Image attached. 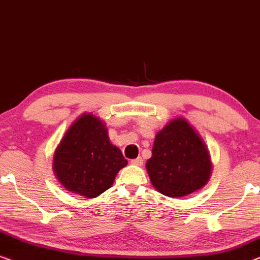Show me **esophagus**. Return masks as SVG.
Masks as SVG:
<instances>
[{
  "label": "esophagus",
  "mask_w": 260,
  "mask_h": 260,
  "mask_svg": "<svg viewBox=\"0 0 260 260\" xmlns=\"http://www.w3.org/2000/svg\"><path fill=\"white\" fill-rule=\"evenodd\" d=\"M131 164H132V165H135V166H141L142 164H144V160H142L141 156H139V158H137V159L131 160Z\"/></svg>",
  "instance_id": "34e87169"
}]
</instances>
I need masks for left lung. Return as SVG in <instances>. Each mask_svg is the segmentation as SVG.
<instances>
[{
  "label": "left lung",
  "mask_w": 260,
  "mask_h": 260,
  "mask_svg": "<svg viewBox=\"0 0 260 260\" xmlns=\"http://www.w3.org/2000/svg\"><path fill=\"white\" fill-rule=\"evenodd\" d=\"M146 168L156 191L179 198L207 184L212 164L203 139L184 118H178L156 133Z\"/></svg>",
  "instance_id": "left-lung-1"
}]
</instances>
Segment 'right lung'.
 Listing matches in <instances>:
<instances>
[{"instance_id":"obj_1","label":"right lung","mask_w":260,"mask_h":260,"mask_svg":"<svg viewBox=\"0 0 260 260\" xmlns=\"http://www.w3.org/2000/svg\"><path fill=\"white\" fill-rule=\"evenodd\" d=\"M127 165L120 149L109 140L105 122L85 113L66 132L57 146L53 170L67 191L95 198L108 189Z\"/></svg>"}]
</instances>
